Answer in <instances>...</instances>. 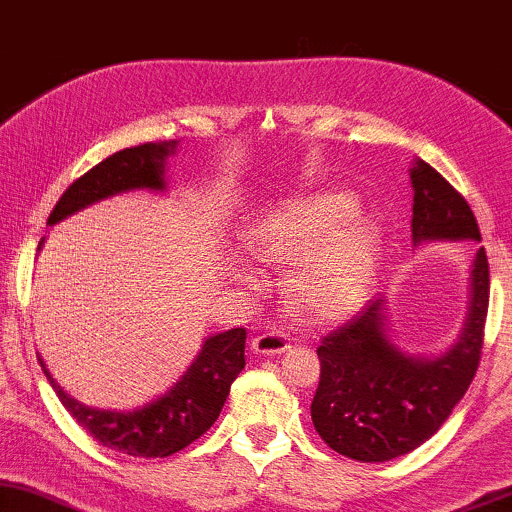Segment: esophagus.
Returning <instances> with one entry per match:
<instances>
[{
    "mask_svg": "<svg viewBox=\"0 0 512 512\" xmlns=\"http://www.w3.org/2000/svg\"><path fill=\"white\" fill-rule=\"evenodd\" d=\"M253 352L255 354H266V356H276L282 354L285 349H289V342H287V335L280 333V331H264L259 333L253 338Z\"/></svg>",
    "mask_w": 512,
    "mask_h": 512,
    "instance_id": "obj_1",
    "label": "esophagus"
}]
</instances>
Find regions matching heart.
Here are the masks:
<instances>
[{"mask_svg":"<svg viewBox=\"0 0 512 512\" xmlns=\"http://www.w3.org/2000/svg\"><path fill=\"white\" fill-rule=\"evenodd\" d=\"M345 193H317L266 213L248 234V248L266 266L296 262L287 296L305 317L329 322L354 310L377 269V232L354 216Z\"/></svg>","mask_w":512,"mask_h":512,"instance_id":"b5f03b06","label":"heart"}]
</instances>
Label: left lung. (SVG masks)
Returning a JSON list of instances; mask_svg holds the SVG:
<instances>
[{"label": "left lung", "instance_id": "1", "mask_svg": "<svg viewBox=\"0 0 512 512\" xmlns=\"http://www.w3.org/2000/svg\"><path fill=\"white\" fill-rule=\"evenodd\" d=\"M414 241L476 239L480 230L467 200L441 174L418 160ZM490 305V264L478 250L471 271V308L460 342L444 356L421 361L398 352L384 331V299L358 310L317 347L319 386L312 423L335 453L358 462H386L414 451L439 430L478 370Z\"/></svg>", "mask_w": 512, "mask_h": 512}]
</instances>
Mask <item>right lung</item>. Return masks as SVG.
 Segmentation results:
<instances>
[{"mask_svg": "<svg viewBox=\"0 0 512 512\" xmlns=\"http://www.w3.org/2000/svg\"><path fill=\"white\" fill-rule=\"evenodd\" d=\"M177 151V140L144 142L121 149L89 172L75 179L50 211L48 225H55L87 204L131 188H165L163 160ZM41 368L80 427L112 451L131 457H167L200 439L216 423L230 395L232 381L246 365V329H232L204 342L200 356L163 398L133 411L91 409L64 393L50 377L43 358Z\"/></svg>", "mask_w": 512, "mask_h": 512, "instance_id": "right-lung-1", "label": "right lung"}]
</instances>
